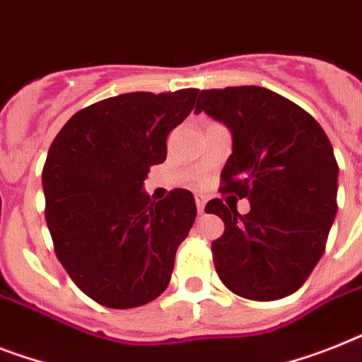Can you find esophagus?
<instances>
[{
	"mask_svg": "<svg viewBox=\"0 0 362 362\" xmlns=\"http://www.w3.org/2000/svg\"><path fill=\"white\" fill-rule=\"evenodd\" d=\"M205 203H207V198L203 194H196V207H198V213H203L205 211Z\"/></svg>",
	"mask_w": 362,
	"mask_h": 362,
	"instance_id": "obj_1",
	"label": "esophagus"
}]
</instances>
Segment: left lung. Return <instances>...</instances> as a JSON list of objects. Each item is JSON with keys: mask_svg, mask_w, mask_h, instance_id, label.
Listing matches in <instances>:
<instances>
[{"mask_svg": "<svg viewBox=\"0 0 362 362\" xmlns=\"http://www.w3.org/2000/svg\"><path fill=\"white\" fill-rule=\"evenodd\" d=\"M202 110L231 131L222 192L250 199L246 214L222 199L207 203L205 213L226 223L213 242L214 268L242 298H285L320 261L337 216L333 146L309 112L262 86L202 90Z\"/></svg>", "mask_w": 362, "mask_h": 362, "instance_id": "obj_1", "label": "left lung"}]
</instances>
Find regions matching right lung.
<instances>
[{
	"label": "right lung",
	"mask_w": 362,
	"mask_h": 362,
	"mask_svg": "<svg viewBox=\"0 0 362 362\" xmlns=\"http://www.w3.org/2000/svg\"><path fill=\"white\" fill-rule=\"evenodd\" d=\"M198 92L98 101L71 116L47 151L42 187L55 253L101 305L133 309L168 286L198 211L185 188L151 202L142 187L149 168L166 159V136L190 115Z\"/></svg>",
	"instance_id": "right-lung-1"
}]
</instances>
